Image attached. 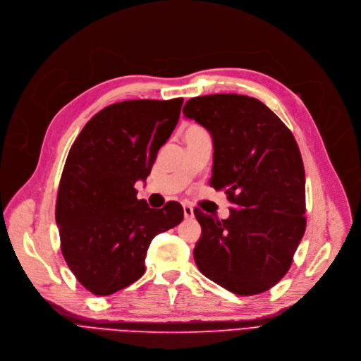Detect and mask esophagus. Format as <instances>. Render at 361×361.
<instances>
[{
    "mask_svg": "<svg viewBox=\"0 0 361 361\" xmlns=\"http://www.w3.org/2000/svg\"><path fill=\"white\" fill-rule=\"evenodd\" d=\"M183 216L185 219H192L194 217V209L191 204H183Z\"/></svg>",
    "mask_w": 361,
    "mask_h": 361,
    "instance_id": "esophagus-1",
    "label": "esophagus"
}]
</instances>
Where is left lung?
<instances>
[{
	"label": "left lung",
	"instance_id": "obj_1",
	"mask_svg": "<svg viewBox=\"0 0 361 361\" xmlns=\"http://www.w3.org/2000/svg\"><path fill=\"white\" fill-rule=\"evenodd\" d=\"M183 114L212 135L210 182L236 207L223 220L194 210L201 225L195 264L233 294H262L285 276L305 231V175L295 138L247 95L195 97Z\"/></svg>",
	"mask_w": 361,
	"mask_h": 361
}]
</instances>
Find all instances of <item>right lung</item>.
I'll use <instances>...</instances> for the list:
<instances>
[{
    "mask_svg": "<svg viewBox=\"0 0 361 361\" xmlns=\"http://www.w3.org/2000/svg\"><path fill=\"white\" fill-rule=\"evenodd\" d=\"M182 104L183 98L116 102L85 125L68 151L56 223L67 266L95 295L138 281L152 238L183 219L179 202L154 210L135 190L176 128Z\"/></svg>",
    "mask_w": 361,
    "mask_h": 361,
    "instance_id": "1",
    "label": "right lung"
}]
</instances>
